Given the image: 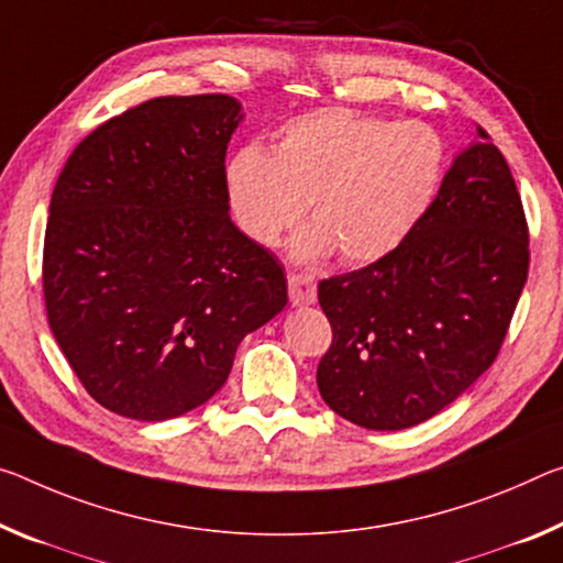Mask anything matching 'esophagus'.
I'll list each match as a JSON object with an SVG mask.
<instances>
[{"label": "esophagus", "mask_w": 563, "mask_h": 563, "mask_svg": "<svg viewBox=\"0 0 563 563\" xmlns=\"http://www.w3.org/2000/svg\"><path fill=\"white\" fill-rule=\"evenodd\" d=\"M288 292L292 306H310L318 300V283L310 273H290Z\"/></svg>", "instance_id": "1"}]
</instances>
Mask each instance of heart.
Returning a JSON list of instances; mask_svg holds the SVG:
<instances>
[{
    "mask_svg": "<svg viewBox=\"0 0 563 563\" xmlns=\"http://www.w3.org/2000/svg\"><path fill=\"white\" fill-rule=\"evenodd\" d=\"M445 145L426 122L371 118L345 107L298 114L263 145L225 163L230 212L253 243L273 247L306 216L300 257L338 250L343 263H373L408 238L439 195Z\"/></svg>",
    "mask_w": 563,
    "mask_h": 563,
    "instance_id": "heart-1",
    "label": "heart"
}]
</instances>
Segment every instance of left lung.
Listing matches in <instances>:
<instances>
[{"label": "left lung", "instance_id": "left-lung-1", "mask_svg": "<svg viewBox=\"0 0 563 563\" xmlns=\"http://www.w3.org/2000/svg\"><path fill=\"white\" fill-rule=\"evenodd\" d=\"M476 130L404 243L318 285L333 328L318 388L355 426L428 421L501 351L529 275V225L506 157Z\"/></svg>", "mask_w": 563, "mask_h": 563}]
</instances>
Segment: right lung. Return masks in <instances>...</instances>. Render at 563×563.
Instances as JSON below:
<instances>
[{
  "label": "right lung",
  "mask_w": 563,
  "mask_h": 563,
  "mask_svg": "<svg viewBox=\"0 0 563 563\" xmlns=\"http://www.w3.org/2000/svg\"><path fill=\"white\" fill-rule=\"evenodd\" d=\"M240 104L155 97L79 142L49 202L42 290L52 333L97 404L135 421L202 406L250 330L288 302L283 265L230 220Z\"/></svg>",
  "instance_id": "add662e5"
}]
</instances>
